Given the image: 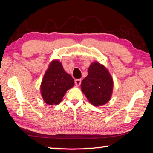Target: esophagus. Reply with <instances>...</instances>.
<instances>
[{"label":"esophagus","mask_w":153,"mask_h":153,"mask_svg":"<svg viewBox=\"0 0 153 153\" xmlns=\"http://www.w3.org/2000/svg\"><path fill=\"white\" fill-rule=\"evenodd\" d=\"M81 82H82V79H77L75 80V84L77 86H79L80 84H81Z\"/></svg>","instance_id":"34e87169"}]
</instances>
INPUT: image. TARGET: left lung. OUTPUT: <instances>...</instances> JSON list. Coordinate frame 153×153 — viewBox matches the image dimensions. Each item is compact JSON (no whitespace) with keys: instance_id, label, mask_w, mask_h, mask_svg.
<instances>
[{"instance_id":"obj_1","label":"left lung","mask_w":153,"mask_h":153,"mask_svg":"<svg viewBox=\"0 0 153 153\" xmlns=\"http://www.w3.org/2000/svg\"><path fill=\"white\" fill-rule=\"evenodd\" d=\"M113 88V80L108 69L97 61L91 63L81 83L82 91L88 101L95 107L105 105L111 99Z\"/></svg>"}]
</instances>
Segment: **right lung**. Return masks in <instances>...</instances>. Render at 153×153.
<instances>
[{
  "instance_id": "right-lung-1",
  "label": "right lung",
  "mask_w": 153,
  "mask_h": 153,
  "mask_svg": "<svg viewBox=\"0 0 153 153\" xmlns=\"http://www.w3.org/2000/svg\"><path fill=\"white\" fill-rule=\"evenodd\" d=\"M74 86V79L64 70L58 60L52 61L44 75L40 85L41 95L49 105L59 104L67 90Z\"/></svg>"
}]
</instances>
